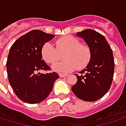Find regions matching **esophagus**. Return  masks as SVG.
Masks as SVG:
<instances>
[{"mask_svg":"<svg viewBox=\"0 0 126 126\" xmlns=\"http://www.w3.org/2000/svg\"><path fill=\"white\" fill-rule=\"evenodd\" d=\"M59 76H60V77H65L68 76V74H59Z\"/></svg>","mask_w":126,"mask_h":126,"instance_id":"34e87169","label":"esophagus"}]
</instances>
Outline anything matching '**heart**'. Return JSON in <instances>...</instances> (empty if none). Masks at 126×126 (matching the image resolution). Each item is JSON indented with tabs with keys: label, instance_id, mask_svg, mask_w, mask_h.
Wrapping results in <instances>:
<instances>
[{
	"label": "heart",
	"instance_id": "obj_1",
	"mask_svg": "<svg viewBox=\"0 0 126 126\" xmlns=\"http://www.w3.org/2000/svg\"><path fill=\"white\" fill-rule=\"evenodd\" d=\"M56 49L49 42L43 44L41 54L43 60L47 63L52 64L61 59L63 54L64 61L55 63L52 69L58 71H72L77 68L83 69L90 63L91 51L89 47L81 44L80 41L74 36H65L55 41Z\"/></svg>",
	"mask_w": 126,
	"mask_h": 126
}]
</instances>
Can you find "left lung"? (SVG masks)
I'll list each match as a JSON object with an SVG mask.
<instances>
[{"mask_svg": "<svg viewBox=\"0 0 126 126\" xmlns=\"http://www.w3.org/2000/svg\"><path fill=\"white\" fill-rule=\"evenodd\" d=\"M87 43L91 59L87 67L79 72L77 83L71 87L75 95L85 101H95L103 97L112 83L114 62L112 50L105 37L86 29L77 33Z\"/></svg>", "mask_w": 126, "mask_h": 126, "instance_id": "obj_1", "label": "left lung"}]
</instances>
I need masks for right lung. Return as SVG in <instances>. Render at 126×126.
Here are the masks:
<instances>
[{"label":"right lung","mask_w":126,"mask_h":126,"mask_svg":"<svg viewBox=\"0 0 126 126\" xmlns=\"http://www.w3.org/2000/svg\"><path fill=\"white\" fill-rule=\"evenodd\" d=\"M54 36L33 30L15 41L10 49L6 62L9 82L16 95L24 102L37 104L44 101L59 78L56 72L36 74L51 69L42 60L41 49Z\"/></svg>","instance_id":"add662e5"}]
</instances>
